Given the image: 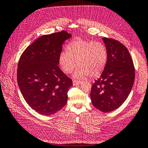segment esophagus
Instances as JSON below:
<instances>
[{"mask_svg":"<svg viewBox=\"0 0 148 148\" xmlns=\"http://www.w3.org/2000/svg\"><path fill=\"white\" fill-rule=\"evenodd\" d=\"M81 81H77V80H74L73 82H72V83H73V85L74 86H76V85H79V84H81Z\"/></svg>","mask_w":148,"mask_h":148,"instance_id":"esophagus-1","label":"esophagus"}]
</instances>
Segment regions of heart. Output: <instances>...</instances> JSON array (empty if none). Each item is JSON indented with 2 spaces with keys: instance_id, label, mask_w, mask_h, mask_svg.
<instances>
[{
  "instance_id": "obj_1",
  "label": "heart",
  "mask_w": 148,
  "mask_h": 148,
  "mask_svg": "<svg viewBox=\"0 0 148 148\" xmlns=\"http://www.w3.org/2000/svg\"><path fill=\"white\" fill-rule=\"evenodd\" d=\"M67 51L59 56L60 66L65 73H71L77 62L79 67L75 72V77H95L104 70L108 52L102 43L79 39L69 44Z\"/></svg>"
}]
</instances>
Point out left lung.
<instances>
[{
  "label": "left lung",
  "instance_id": "1",
  "mask_svg": "<svg viewBox=\"0 0 148 148\" xmlns=\"http://www.w3.org/2000/svg\"><path fill=\"white\" fill-rule=\"evenodd\" d=\"M108 60L101 76L92 84V103L102 112H111L123 103L131 92L135 69L127 48L115 39L103 37Z\"/></svg>",
  "mask_w": 148,
  "mask_h": 148
}]
</instances>
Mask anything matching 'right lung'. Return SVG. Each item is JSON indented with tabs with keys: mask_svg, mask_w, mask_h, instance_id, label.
Wrapping results in <instances>:
<instances>
[{
	"mask_svg": "<svg viewBox=\"0 0 148 148\" xmlns=\"http://www.w3.org/2000/svg\"><path fill=\"white\" fill-rule=\"evenodd\" d=\"M72 35L66 31L39 37L18 62L17 80L24 99L40 114L57 112L67 102L72 81L58 67L62 45Z\"/></svg>",
	"mask_w": 148,
	"mask_h": 148,
	"instance_id": "right-lung-1",
	"label": "right lung"
}]
</instances>
